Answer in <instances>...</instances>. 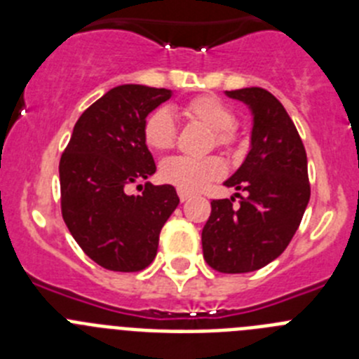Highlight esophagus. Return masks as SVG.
Instances as JSON below:
<instances>
[{
  "label": "esophagus",
  "instance_id": "obj_1",
  "mask_svg": "<svg viewBox=\"0 0 359 359\" xmlns=\"http://www.w3.org/2000/svg\"><path fill=\"white\" fill-rule=\"evenodd\" d=\"M177 196H180V199H182V203L189 201V199L192 198V194H190V192H185V190H182V189H177Z\"/></svg>",
  "mask_w": 359,
  "mask_h": 359
}]
</instances>
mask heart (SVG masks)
<instances>
[{"instance_id":"1","label":"heart","mask_w":359,"mask_h":359,"mask_svg":"<svg viewBox=\"0 0 359 359\" xmlns=\"http://www.w3.org/2000/svg\"><path fill=\"white\" fill-rule=\"evenodd\" d=\"M183 115L212 129V144L230 149L236 142V115L215 97H196L182 107ZM176 140V122L169 109L158 107L145 118L144 142L152 151H167ZM224 170L217 156H170L160 167V177L165 183L185 192H199Z\"/></svg>"}]
</instances>
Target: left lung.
Masks as SVG:
<instances>
[{"instance_id": "obj_1", "label": "left lung", "mask_w": 359, "mask_h": 359, "mask_svg": "<svg viewBox=\"0 0 359 359\" xmlns=\"http://www.w3.org/2000/svg\"><path fill=\"white\" fill-rule=\"evenodd\" d=\"M250 106L252 149L226 187L246 192L214 199L203 228V257L219 273H248L275 261L300 226L311 187L302 138L287 111L268 90L226 91Z\"/></svg>"}]
</instances>
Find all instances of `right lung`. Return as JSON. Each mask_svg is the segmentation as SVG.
Instances as JSON below:
<instances>
[{
	"instance_id": "obj_1",
	"label": "right lung",
	"mask_w": 359,
	"mask_h": 359,
	"mask_svg": "<svg viewBox=\"0 0 359 359\" xmlns=\"http://www.w3.org/2000/svg\"><path fill=\"white\" fill-rule=\"evenodd\" d=\"M172 91L116 86L91 104L73 128L59 163L62 219L82 252L111 271H140L158 252L165 221L180 198L172 185L123 189L156 172L144 122Z\"/></svg>"
}]
</instances>
